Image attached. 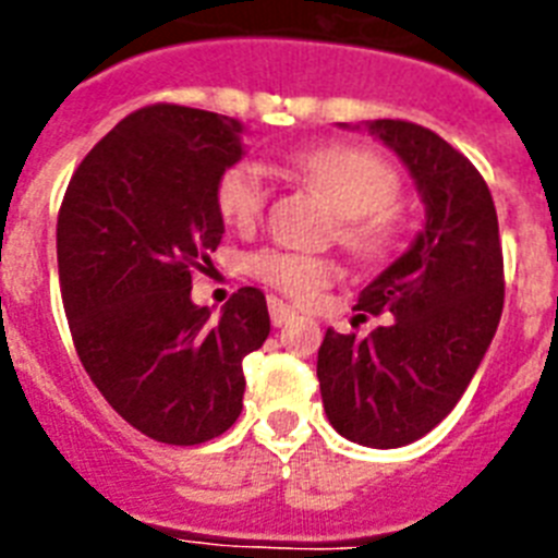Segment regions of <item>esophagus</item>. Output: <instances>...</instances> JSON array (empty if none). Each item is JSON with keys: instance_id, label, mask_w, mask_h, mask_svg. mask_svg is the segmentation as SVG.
I'll list each match as a JSON object with an SVG mask.
<instances>
[{"instance_id": "1", "label": "esophagus", "mask_w": 558, "mask_h": 558, "mask_svg": "<svg viewBox=\"0 0 558 558\" xmlns=\"http://www.w3.org/2000/svg\"><path fill=\"white\" fill-rule=\"evenodd\" d=\"M269 315H271V324L275 327H283V324H289L292 318H295V310H289L283 301H278V298H271L269 301Z\"/></svg>"}]
</instances>
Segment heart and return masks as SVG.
I'll return each mask as SVG.
<instances>
[{"label":"heart","mask_w":558,"mask_h":558,"mask_svg":"<svg viewBox=\"0 0 558 558\" xmlns=\"http://www.w3.org/2000/svg\"><path fill=\"white\" fill-rule=\"evenodd\" d=\"M287 168L306 185H313L341 217L339 240L350 252L376 260L388 254L399 234L397 170L379 153L356 144H324L287 156ZM269 205L266 170L252 159L234 161L217 179L219 217L236 231H248L263 219ZM248 269L263 287L292 301H310L339 278L336 263L301 252L266 248L257 252Z\"/></svg>","instance_id":"b5f03b06"}]
</instances>
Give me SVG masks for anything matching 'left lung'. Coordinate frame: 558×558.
I'll use <instances>...</instances> for the list:
<instances>
[{
	"mask_svg": "<svg viewBox=\"0 0 558 558\" xmlns=\"http://www.w3.org/2000/svg\"><path fill=\"white\" fill-rule=\"evenodd\" d=\"M367 126L405 161L425 202V226L359 295L356 310L393 322L367 339L327 330L318 385L341 437L399 449L458 405L493 344L504 254L493 193L463 153L411 121L381 118Z\"/></svg>",
	"mask_w": 558,
	"mask_h": 558,
	"instance_id": "obj_1",
	"label": "left lung"
}]
</instances>
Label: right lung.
I'll return each mask as SVG.
<instances>
[{"instance_id":"add662e5","label":"right lung","mask_w":558,"mask_h":558,"mask_svg":"<svg viewBox=\"0 0 558 558\" xmlns=\"http://www.w3.org/2000/svg\"><path fill=\"white\" fill-rule=\"evenodd\" d=\"M243 124L153 104L100 138L65 187L57 266L77 356L126 423L199 446L243 411V359L269 336L260 289L222 315L191 301L193 271L226 234L217 179L243 159Z\"/></svg>"}]
</instances>
